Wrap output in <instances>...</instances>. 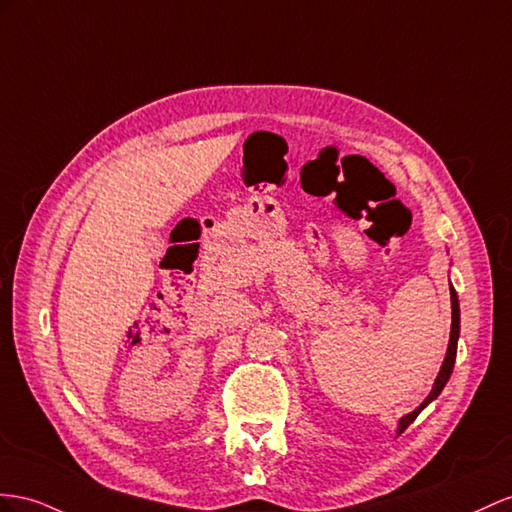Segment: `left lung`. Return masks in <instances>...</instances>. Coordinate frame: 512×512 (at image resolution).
Wrapping results in <instances>:
<instances>
[{"mask_svg":"<svg viewBox=\"0 0 512 512\" xmlns=\"http://www.w3.org/2000/svg\"><path fill=\"white\" fill-rule=\"evenodd\" d=\"M450 300H452V331H450L448 352H445V359H443V365H441V370H439V376L435 378V385H432V391L428 393V398H426L422 404H419L413 413L404 415V417L400 419V422H398V435H402V432L415 422V417H417L419 413H422V411L426 409V406L439 396V393H441L443 387H445V383L450 381V374H452V370H454V361H456L458 333H461V309H458V296H456V290H454L452 285H450Z\"/></svg>","mask_w":512,"mask_h":512,"instance_id":"obj_1","label":"left lung"}]
</instances>
